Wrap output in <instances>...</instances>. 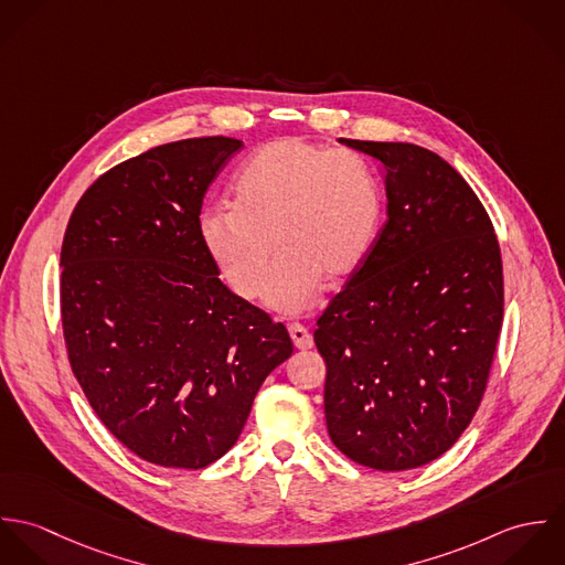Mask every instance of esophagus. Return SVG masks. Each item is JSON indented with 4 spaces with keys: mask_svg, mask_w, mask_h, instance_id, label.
Instances as JSON below:
<instances>
[{
    "mask_svg": "<svg viewBox=\"0 0 565 565\" xmlns=\"http://www.w3.org/2000/svg\"><path fill=\"white\" fill-rule=\"evenodd\" d=\"M289 337L298 350H311L313 348V334L302 323L289 326Z\"/></svg>",
    "mask_w": 565,
    "mask_h": 565,
    "instance_id": "esophagus-1",
    "label": "esophagus"
}]
</instances>
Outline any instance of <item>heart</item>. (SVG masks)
<instances>
[{
  "label": "heart",
  "instance_id": "obj_1",
  "mask_svg": "<svg viewBox=\"0 0 565 565\" xmlns=\"http://www.w3.org/2000/svg\"><path fill=\"white\" fill-rule=\"evenodd\" d=\"M381 226V189L374 169L345 148L300 137L260 146L235 178V204L209 206L200 237L243 300L267 282L274 242L282 252L267 287V305L302 313L323 276L339 282L370 254Z\"/></svg>",
  "mask_w": 565,
  "mask_h": 565
}]
</instances>
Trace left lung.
<instances>
[{"label": "left lung", "instance_id": "obj_1", "mask_svg": "<svg viewBox=\"0 0 565 565\" xmlns=\"http://www.w3.org/2000/svg\"><path fill=\"white\" fill-rule=\"evenodd\" d=\"M339 141L383 164L387 222L313 334L326 426L354 463L403 472L452 448L483 401L504 311L500 245L435 152Z\"/></svg>", "mask_w": 565, "mask_h": 565}]
</instances>
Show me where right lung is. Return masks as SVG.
I'll return each instance as SVG.
<instances>
[{"instance_id": "obj_1", "label": "right lung", "mask_w": 565, "mask_h": 565, "mask_svg": "<svg viewBox=\"0 0 565 565\" xmlns=\"http://www.w3.org/2000/svg\"><path fill=\"white\" fill-rule=\"evenodd\" d=\"M239 139L164 143L82 193L61 249L72 372L102 424L137 457L200 470L242 435L287 328L235 296L200 237L209 184Z\"/></svg>"}]
</instances>
